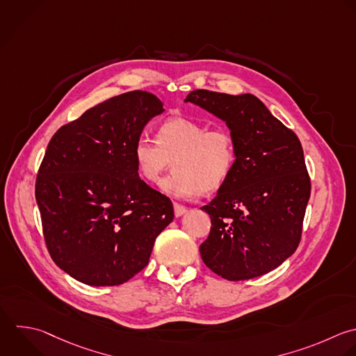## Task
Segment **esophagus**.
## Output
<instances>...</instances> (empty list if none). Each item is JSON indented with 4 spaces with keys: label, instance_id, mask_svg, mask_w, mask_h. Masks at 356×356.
Here are the masks:
<instances>
[{
    "label": "esophagus",
    "instance_id": "esophagus-1",
    "mask_svg": "<svg viewBox=\"0 0 356 356\" xmlns=\"http://www.w3.org/2000/svg\"><path fill=\"white\" fill-rule=\"evenodd\" d=\"M186 211H188L186 207H184V206H181V204H178V203H174V214H175V217H181V216H184Z\"/></svg>",
    "mask_w": 356,
    "mask_h": 356
}]
</instances>
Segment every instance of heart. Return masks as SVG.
I'll list each match as a JSON object with an SVG mask.
<instances>
[{
  "label": "heart",
  "instance_id": "heart-1",
  "mask_svg": "<svg viewBox=\"0 0 356 356\" xmlns=\"http://www.w3.org/2000/svg\"><path fill=\"white\" fill-rule=\"evenodd\" d=\"M132 154L139 175L152 184L159 182L174 161L175 172L160 184V189L178 199L217 191L235 165V143L228 131L209 129L186 118L163 122L157 140L140 136Z\"/></svg>",
  "mask_w": 356,
  "mask_h": 356
}]
</instances>
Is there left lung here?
I'll list each match as a JSON object with an SVG mask.
<instances>
[{
	"label": "left lung",
	"instance_id": "8db88e82",
	"mask_svg": "<svg viewBox=\"0 0 356 356\" xmlns=\"http://www.w3.org/2000/svg\"><path fill=\"white\" fill-rule=\"evenodd\" d=\"M185 103L224 121L235 143L231 175L202 207L211 218L204 264L228 281L277 268L299 245L310 197L299 139L250 93L193 90Z\"/></svg>",
	"mask_w": 356,
	"mask_h": 356
}]
</instances>
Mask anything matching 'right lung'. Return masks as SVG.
<instances>
[{"instance_id":"add662e5","label":"right lung","mask_w":356,"mask_h":356,"mask_svg":"<svg viewBox=\"0 0 356 356\" xmlns=\"http://www.w3.org/2000/svg\"><path fill=\"white\" fill-rule=\"evenodd\" d=\"M163 113L154 95L128 92L51 138L36 200L49 252L72 278L93 286L127 282L174 220L171 200L139 178L132 154L146 124Z\"/></svg>"}]
</instances>
